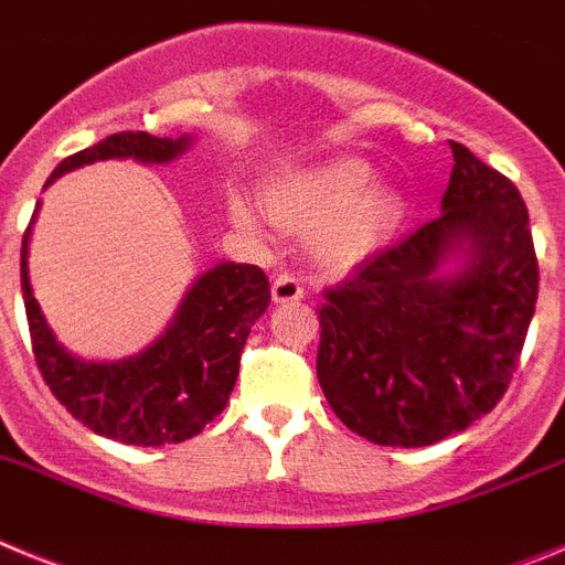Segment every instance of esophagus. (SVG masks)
<instances>
[{
	"label": "esophagus",
	"mask_w": 565,
	"mask_h": 565,
	"mask_svg": "<svg viewBox=\"0 0 565 565\" xmlns=\"http://www.w3.org/2000/svg\"><path fill=\"white\" fill-rule=\"evenodd\" d=\"M271 297L274 302H297V299H302V282L288 271L277 274L271 286Z\"/></svg>",
	"instance_id": "34e87169"
}]
</instances>
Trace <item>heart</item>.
Listing matches in <instances>:
<instances>
[{
  "instance_id": "1",
  "label": "heart",
  "mask_w": 565,
  "mask_h": 565,
  "mask_svg": "<svg viewBox=\"0 0 565 565\" xmlns=\"http://www.w3.org/2000/svg\"><path fill=\"white\" fill-rule=\"evenodd\" d=\"M268 214L291 232H317L319 257L328 268H351L376 252L402 221V198L376 183V169L356 154H333L308 167L282 169L266 183ZM234 223L266 228L257 209L234 194L228 201Z\"/></svg>"
}]
</instances>
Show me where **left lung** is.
Segmentation results:
<instances>
[{
  "label": "left lung",
  "instance_id": "8db88e82",
  "mask_svg": "<svg viewBox=\"0 0 565 565\" xmlns=\"http://www.w3.org/2000/svg\"><path fill=\"white\" fill-rule=\"evenodd\" d=\"M441 214L359 263L319 308L317 379L348 430L427 447L503 398L537 302L521 192L463 143ZM458 256L462 266L446 271Z\"/></svg>",
  "mask_w": 565,
  "mask_h": 565
}]
</instances>
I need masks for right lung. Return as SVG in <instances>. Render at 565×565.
<instances>
[{
  "label": "right lung",
  "instance_id": "obj_1",
  "mask_svg": "<svg viewBox=\"0 0 565 565\" xmlns=\"http://www.w3.org/2000/svg\"><path fill=\"white\" fill-rule=\"evenodd\" d=\"M189 143L192 138L186 135L154 138L149 132H115L96 147L64 158L47 178V186L70 169L109 158L167 163L186 152ZM28 237L30 226L22 237V297L30 344L50 393L70 416L98 436L135 447L186 441L221 416L237 382L248 331L271 302L263 268L246 263L209 268L194 279L169 328L147 351L121 362H84L56 342L33 299Z\"/></svg>",
  "mask_w": 565,
  "mask_h": 565
}]
</instances>
